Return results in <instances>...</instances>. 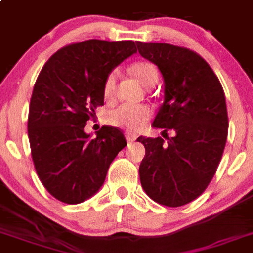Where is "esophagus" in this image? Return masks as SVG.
Segmentation results:
<instances>
[{"instance_id":"obj_1","label":"esophagus","mask_w":253,"mask_h":253,"mask_svg":"<svg viewBox=\"0 0 253 253\" xmlns=\"http://www.w3.org/2000/svg\"><path fill=\"white\" fill-rule=\"evenodd\" d=\"M125 136H126V140L128 141V143H132V141H135V140H136V135H133V133H131V132H126V135H125Z\"/></svg>"}]
</instances>
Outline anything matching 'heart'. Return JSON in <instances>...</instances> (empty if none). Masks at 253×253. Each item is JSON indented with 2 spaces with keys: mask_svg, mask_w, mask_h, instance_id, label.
Segmentation results:
<instances>
[{
  "mask_svg": "<svg viewBox=\"0 0 253 253\" xmlns=\"http://www.w3.org/2000/svg\"><path fill=\"white\" fill-rule=\"evenodd\" d=\"M131 73L144 84L150 86L158 78L156 67L149 61H136L130 67ZM117 86V71H110L103 82V95L107 100L113 99ZM152 116L148 105H128L122 104L107 114V121L112 126L125 128L128 132H139Z\"/></svg>",
  "mask_w": 253,
  "mask_h": 253,
  "instance_id": "obj_1",
  "label": "heart"
}]
</instances>
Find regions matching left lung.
<instances>
[{
	"label": "left lung",
	"instance_id": "obj_1",
	"mask_svg": "<svg viewBox=\"0 0 253 253\" xmlns=\"http://www.w3.org/2000/svg\"><path fill=\"white\" fill-rule=\"evenodd\" d=\"M139 54L165 80V103L153 126L173 137H143L141 186L153 201L180 207L202 194L216 173L228 137L222 86L209 63L194 51L169 43L137 42Z\"/></svg>",
	"mask_w": 253,
	"mask_h": 253
}]
</instances>
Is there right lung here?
I'll list each match as a JSON object with an SVG mask.
<instances>
[{
	"mask_svg": "<svg viewBox=\"0 0 253 253\" xmlns=\"http://www.w3.org/2000/svg\"><path fill=\"white\" fill-rule=\"evenodd\" d=\"M136 51L133 41L76 42L56 51L38 74L29 103L31 154L41 182L60 202L92 197L127 145L116 127L103 126L90 139L84 126L104 105L107 74Z\"/></svg>",
	"mask_w": 253,
	"mask_h": 253,
	"instance_id": "add662e5",
	"label": "right lung"
}]
</instances>
